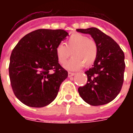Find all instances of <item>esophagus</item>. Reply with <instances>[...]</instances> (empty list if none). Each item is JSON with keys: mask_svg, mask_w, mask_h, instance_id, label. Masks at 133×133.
I'll return each instance as SVG.
<instances>
[{"mask_svg": "<svg viewBox=\"0 0 133 133\" xmlns=\"http://www.w3.org/2000/svg\"><path fill=\"white\" fill-rule=\"evenodd\" d=\"M75 75V72H68V76L69 77H72Z\"/></svg>", "mask_w": 133, "mask_h": 133, "instance_id": "34e87169", "label": "esophagus"}]
</instances>
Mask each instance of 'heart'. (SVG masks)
I'll list each match as a JSON object with an SVG mask.
<instances>
[{
    "mask_svg": "<svg viewBox=\"0 0 133 133\" xmlns=\"http://www.w3.org/2000/svg\"><path fill=\"white\" fill-rule=\"evenodd\" d=\"M55 53L61 65L65 64L72 55L73 57L65 67L70 70H76L83 65L90 66L95 63L98 55V46L95 41L87 36L75 33L69 36L65 45L60 43L56 46Z\"/></svg>",
    "mask_w": 133,
    "mask_h": 133,
    "instance_id": "1",
    "label": "heart"
}]
</instances>
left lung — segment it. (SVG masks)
<instances>
[{"label": "left lung", "instance_id": "left-lung-1", "mask_svg": "<svg viewBox=\"0 0 133 133\" xmlns=\"http://www.w3.org/2000/svg\"><path fill=\"white\" fill-rule=\"evenodd\" d=\"M90 34L98 46V55L91 68L85 72L88 82L78 88L79 95L91 105L109 103L119 95L124 83V53L115 41L96 28L77 29Z\"/></svg>", "mask_w": 133, "mask_h": 133}]
</instances>
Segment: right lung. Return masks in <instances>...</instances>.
Wrapping results in <instances>:
<instances>
[{"mask_svg":"<svg viewBox=\"0 0 133 133\" xmlns=\"http://www.w3.org/2000/svg\"><path fill=\"white\" fill-rule=\"evenodd\" d=\"M68 36L63 30L39 29L26 34L11 52L9 75L14 95L25 105L44 107L56 98L68 77L55 49Z\"/></svg>","mask_w":133,"mask_h":133,"instance_id":"obj_1","label":"right lung"}]
</instances>
